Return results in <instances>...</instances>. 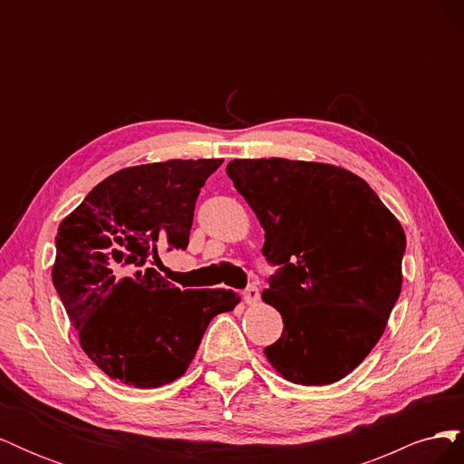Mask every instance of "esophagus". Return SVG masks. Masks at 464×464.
<instances>
[{"label":"esophagus","instance_id":"esophagus-1","mask_svg":"<svg viewBox=\"0 0 464 464\" xmlns=\"http://www.w3.org/2000/svg\"><path fill=\"white\" fill-rule=\"evenodd\" d=\"M257 300H259V290H257L256 286H249V288L244 290V302H246L247 305L257 304Z\"/></svg>","mask_w":464,"mask_h":464}]
</instances>
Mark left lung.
I'll list each match as a JSON object with an SVG mask.
<instances>
[{"label":"left lung","mask_w":464,"mask_h":464,"mask_svg":"<svg viewBox=\"0 0 464 464\" xmlns=\"http://www.w3.org/2000/svg\"><path fill=\"white\" fill-rule=\"evenodd\" d=\"M227 174L265 230L263 256L283 265L261 294L285 323L266 360L296 385L339 382L382 339L401 294L399 218L334 164L236 159Z\"/></svg>","instance_id":"1"}]
</instances>
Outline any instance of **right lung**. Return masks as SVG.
<instances>
[{
	"label": "right lung",
	"mask_w": 464,
	"mask_h": 464,
	"mask_svg": "<svg viewBox=\"0 0 464 464\" xmlns=\"http://www.w3.org/2000/svg\"><path fill=\"white\" fill-rule=\"evenodd\" d=\"M222 159L123 168L92 188L55 236L53 286L85 354L108 377L157 389L189 368L232 290H179L154 269L162 249H186L193 208ZM125 274V277H120Z\"/></svg>",
	"instance_id": "right-lung-1"
}]
</instances>
